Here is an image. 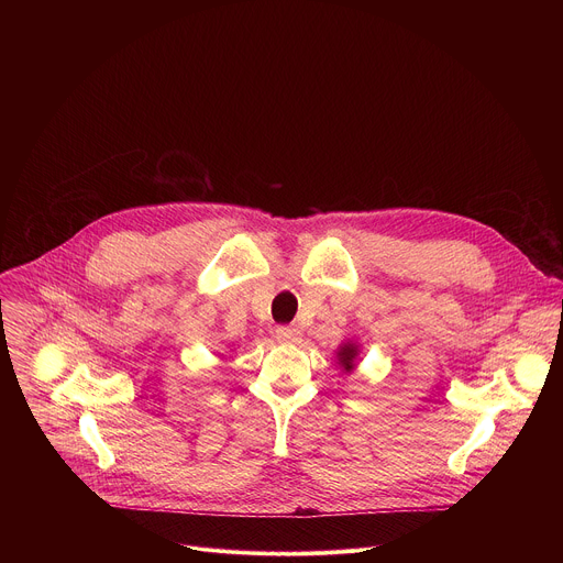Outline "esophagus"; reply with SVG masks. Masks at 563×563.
Here are the masks:
<instances>
[{"label": "esophagus", "instance_id": "1", "mask_svg": "<svg viewBox=\"0 0 563 563\" xmlns=\"http://www.w3.org/2000/svg\"><path fill=\"white\" fill-rule=\"evenodd\" d=\"M276 339L280 343H298L300 341V330L298 328H289V325H283L276 330Z\"/></svg>", "mask_w": 563, "mask_h": 563}]
</instances>
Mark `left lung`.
<instances>
[{
  "label": "left lung",
  "instance_id": "8db88e82",
  "mask_svg": "<svg viewBox=\"0 0 563 563\" xmlns=\"http://www.w3.org/2000/svg\"><path fill=\"white\" fill-rule=\"evenodd\" d=\"M358 354H361V345L356 341H345L339 345L336 350V361L343 369V374H352L354 367H356V361H358Z\"/></svg>",
  "mask_w": 563,
  "mask_h": 563
}]
</instances>
